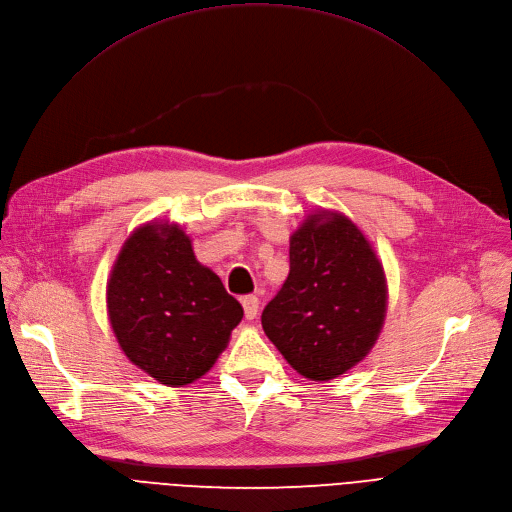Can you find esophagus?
Returning <instances> with one entry per match:
<instances>
[{
	"label": "esophagus",
	"mask_w": 512,
	"mask_h": 512,
	"mask_svg": "<svg viewBox=\"0 0 512 512\" xmlns=\"http://www.w3.org/2000/svg\"><path fill=\"white\" fill-rule=\"evenodd\" d=\"M258 298L254 296V294H250V296H243L241 298V306H243V312H246V319L248 321H252V319H256V314H258Z\"/></svg>",
	"instance_id": "34e87169"
}]
</instances>
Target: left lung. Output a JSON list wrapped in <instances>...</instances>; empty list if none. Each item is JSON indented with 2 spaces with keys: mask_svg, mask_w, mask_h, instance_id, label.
Here are the masks:
<instances>
[{
  "mask_svg": "<svg viewBox=\"0 0 512 512\" xmlns=\"http://www.w3.org/2000/svg\"><path fill=\"white\" fill-rule=\"evenodd\" d=\"M385 300L367 237L342 214H310L289 239V275L264 306L262 329L300 375L329 381L369 354Z\"/></svg>",
  "mask_w": 512,
  "mask_h": 512,
  "instance_id": "obj_1",
  "label": "left lung"
}]
</instances>
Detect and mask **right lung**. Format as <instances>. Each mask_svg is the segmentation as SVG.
I'll list each match as a JSON object with an SVG mask.
<instances>
[{"label":"right lung","instance_id":"obj_1","mask_svg":"<svg viewBox=\"0 0 512 512\" xmlns=\"http://www.w3.org/2000/svg\"><path fill=\"white\" fill-rule=\"evenodd\" d=\"M108 314L133 364L164 385H187L210 371L243 308L179 227L152 223L127 239L114 264Z\"/></svg>","mask_w":512,"mask_h":512}]
</instances>
